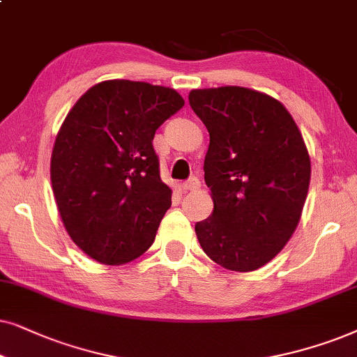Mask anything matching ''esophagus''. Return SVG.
Returning a JSON list of instances; mask_svg holds the SVG:
<instances>
[{"instance_id": "esophagus-1", "label": "esophagus", "mask_w": 357, "mask_h": 357, "mask_svg": "<svg viewBox=\"0 0 357 357\" xmlns=\"http://www.w3.org/2000/svg\"><path fill=\"white\" fill-rule=\"evenodd\" d=\"M199 188H201V181H199L196 176H192V178H189L188 181L183 183L184 191H196Z\"/></svg>"}]
</instances>
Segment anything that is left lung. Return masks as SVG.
Returning <instances> with one entry per match:
<instances>
[{
  "label": "left lung",
  "mask_w": 357,
  "mask_h": 357,
  "mask_svg": "<svg viewBox=\"0 0 357 357\" xmlns=\"http://www.w3.org/2000/svg\"><path fill=\"white\" fill-rule=\"evenodd\" d=\"M189 104L211 137L204 179L213 212L196 223L199 243L222 268L259 269L301 220L310 184L305 142L287 109L255 89H192Z\"/></svg>",
  "instance_id": "left-lung-1"
}]
</instances>
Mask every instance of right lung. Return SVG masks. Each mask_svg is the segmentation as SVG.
<instances>
[{"instance_id":"obj_1","label":"right lung","mask_w":357,"mask_h":357,"mask_svg":"<svg viewBox=\"0 0 357 357\" xmlns=\"http://www.w3.org/2000/svg\"><path fill=\"white\" fill-rule=\"evenodd\" d=\"M184 106L174 89L130 79L94 84L56 134L50 179L61 222L102 264L139 258L171 207L153 137Z\"/></svg>"}]
</instances>
